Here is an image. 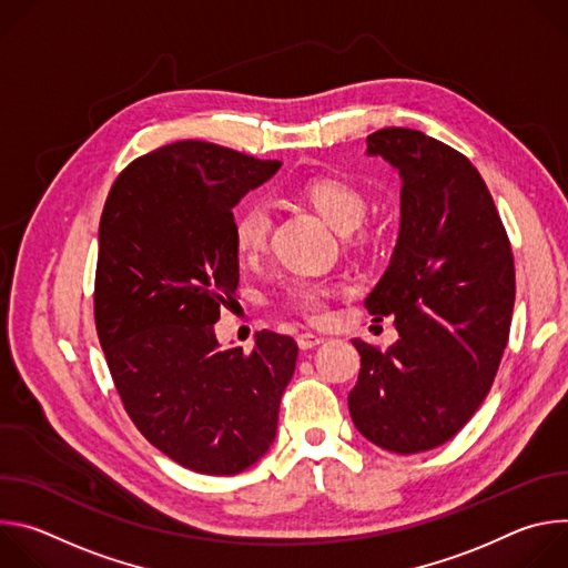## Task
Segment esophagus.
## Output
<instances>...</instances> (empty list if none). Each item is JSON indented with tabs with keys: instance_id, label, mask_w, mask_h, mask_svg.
<instances>
[{
	"instance_id": "1",
	"label": "esophagus",
	"mask_w": 568,
	"mask_h": 568,
	"mask_svg": "<svg viewBox=\"0 0 568 568\" xmlns=\"http://www.w3.org/2000/svg\"><path fill=\"white\" fill-rule=\"evenodd\" d=\"M298 348L301 351H312V348H316L323 339L318 337V335H312V333H303V335H298Z\"/></svg>"
}]
</instances>
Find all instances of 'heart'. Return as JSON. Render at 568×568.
<instances>
[{
	"instance_id": "1",
	"label": "heart",
	"mask_w": 568,
	"mask_h": 568,
	"mask_svg": "<svg viewBox=\"0 0 568 568\" xmlns=\"http://www.w3.org/2000/svg\"><path fill=\"white\" fill-rule=\"evenodd\" d=\"M298 195L337 231H346V240L353 247L364 250L377 240V224L364 220L368 195L359 184L346 178L323 175L307 180L298 189ZM231 233L237 258L242 263H256L270 245L272 213L267 204L261 200H250L242 204L233 215ZM339 292L342 287L335 283L296 278L285 287L281 305L307 321H321L328 314L331 298Z\"/></svg>"
}]
</instances>
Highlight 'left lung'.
Returning a JSON list of instances; mask_svg holds the SVG:
<instances>
[{
    "instance_id": "8db88e82",
    "label": "left lung",
    "mask_w": 568,
    "mask_h": 568,
    "mask_svg": "<svg viewBox=\"0 0 568 568\" xmlns=\"http://www.w3.org/2000/svg\"><path fill=\"white\" fill-rule=\"evenodd\" d=\"M402 178V222L393 261L364 301L393 316L399 339L362 355L348 409L373 445L418 454L454 438L497 377L510 337L515 258L471 161L409 128L366 136Z\"/></svg>"
}]
</instances>
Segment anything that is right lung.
Returning a JSON list of instances; mask_svg holds the SVG:
<instances>
[{
	"label": "right lung",
	"instance_id": "right-lung-1",
	"mask_svg": "<svg viewBox=\"0 0 568 568\" xmlns=\"http://www.w3.org/2000/svg\"><path fill=\"white\" fill-rule=\"evenodd\" d=\"M281 161L175 141L128 164L99 229L94 321L123 409L186 469L229 476L272 445L298 346L272 331L220 351L213 323L237 287L233 206Z\"/></svg>",
	"mask_w": 568,
	"mask_h": 568
}]
</instances>
